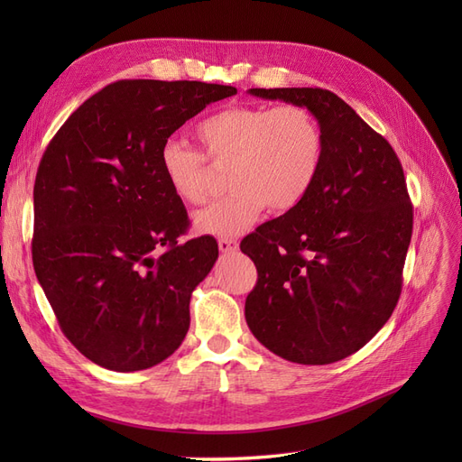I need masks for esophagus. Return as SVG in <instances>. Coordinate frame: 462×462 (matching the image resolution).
<instances>
[{"instance_id":"obj_1","label":"esophagus","mask_w":462,"mask_h":462,"mask_svg":"<svg viewBox=\"0 0 462 462\" xmlns=\"http://www.w3.org/2000/svg\"><path fill=\"white\" fill-rule=\"evenodd\" d=\"M217 246H219L223 254H229V253H235V250L239 248V243H236L235 239H219Z\"/></svg>"}]
</instances>
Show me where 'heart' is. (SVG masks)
Instances as JSON below:
<instances>
[{
	"instance_id": "1",
	"label": "heart",
	"mask_w": 462,
	"mask_h": 462,
	"mask_svg": "<svg viewBox=\"0 0 462 462\" xmlns=\"http://www.w3.org/2000/svg\"><path fill=\"white\" fill-rule=\"evenodd\" d=\"M200 152L170 138L160 148V171L175 197L189 206L204 204L214 192L212 171L227 167L229 194L194 216L202 235L229 239L262 216L289 212L310 192L324 160V133L310 109L235 106L199 123Z\"/></svg>"
}]
</instances>
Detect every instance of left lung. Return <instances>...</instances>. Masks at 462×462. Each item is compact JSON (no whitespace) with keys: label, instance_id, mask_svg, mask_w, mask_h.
I'll list each match as a JSON object with an SVG mask.
<instances>
[{"label":"left lung","instance_id":"obj_1","mask_svg":"<svg viewBox=\"0 0 462 462\" xmlns=\"http://www.w3.org/2000/svg\"><path fill=\"white\" fill-rule=\"evenodd\" d=\"M310 109L324 160L310 192L241 243L258 270L245 302L254 337L297 365H331L365 346L393 314L412 235L395 150L339 96L250 88Z\"/></svg>","mask_w":462,"mask_h":462}]
</instances>
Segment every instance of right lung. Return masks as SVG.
<instances>
[{
    "instance_id": "right-lung-1",
    "label": "right lung",
    "mask_w": 462,
    "mask_h": 462,
    "mask_svg": "<svg viewBox=\"0 0 462 462\" xmlns=\"http://www.w3.org/2000/svg\"><path fill=\"white\" fill-rule=\"evenodd\" d=\"M236 88L117 80L55 133L34 183L32 262L65 337L94 365L136 372L183 343L190 295L217 260L214 236L179 243L187 209L160 148Z\"/></svg>"
}]
</instances>
